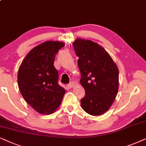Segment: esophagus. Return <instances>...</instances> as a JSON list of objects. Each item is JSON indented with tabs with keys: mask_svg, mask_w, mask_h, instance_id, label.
Masks as SVG:
<instances>
[{
	"mask_svg": "<svg viewBox=\"0 0 146 146\" xmlns=\"http://www.w3.org/2000/svg\"><path fill=\"white\" fill-rule=\"evenodd\" d=\"M74 85H75V83H74L71 82V83H69V84L67 85V87H69V89H71V88H72V87H73V86H74Z\"/></svg>",
	"mask_w": 146,
	"mask_h": 146,
	"instance_id": "1",
	"label": "esophagus"
}]
</instances>
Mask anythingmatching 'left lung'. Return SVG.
I'll use <instances>...</instances> for the list:
<instances>
[{"label":"left lung","mask_w":146,"mask_h":146,"mask_svg":"<svg viewBox=\"0 0 146 146\" xmlns=\"http://www.w3.org/2000/svg\"><path fill=\"white\" fill-rule=\"evenodd\" d=\"M81 71L80 83L85 91L81 108L91 115L106 112L119 88V70L109 53L90 40L77 38L73 43Z\"/></svg>","instance_id":"obj_1"}]
</instances>
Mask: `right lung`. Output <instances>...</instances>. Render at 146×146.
<instances>
[{"mask_svg": "<svg viewBox=\"0 0 146 146\" xmlns=\"http://www.w3.org/2000/svg\"><path fill=\"white\" fill-rule=\"evenodd\" d=\"M64 46L59 41L42 42L27 54L19 67V90L25 100L39 113L55 111L65 93L58 83L59 73L54 67L56 54Z\"/></svg>", "mask_w": 146, "mask_h": 146, "instance_id": "1", "label": "right lung"}]
</instances>
